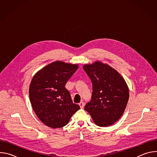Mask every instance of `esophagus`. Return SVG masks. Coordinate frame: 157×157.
I'll list each match as a JSON object with an SVG mask.
<instances>
[{"label":"esophagus","mask_w":157,"mask_h":157,"mask_svg":"<svg viewBox=\"0 0 157 157\" xmlns=\"http://www.w3.org/2000/svg\"><path fill=\"white\" fill-rule=\"evenodd\" d=\"M79 106H80V107H81V109H82V108L84 107V102H83L82 101L80 102L79 103Z\"/></svg>","instance_id":"34e87169"}]
</instances>
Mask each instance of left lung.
I'll return each mask as SVG.
<instances>
[{"label": "left lung", "instance_id": "1", "mask_svg": "<svg viewBox=\"0 0 157 157\" xmlns=\"http://www.w3.org/2000/svg\"><path fill=\"white\" fill-rule=\"evenodd\" d=\"M83 69L93 84L91 101L84 109L100 127L114 124L124 114L129 98L128 86L121 75L107 64L96 61Z\"/></svg>", "mask_w": 157, "mask_h": 157}]
</instances>
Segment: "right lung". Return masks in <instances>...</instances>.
I'll use <instances>...</instances> for the list:
<instances>
[{
  "label": "right lung",
  "instance_id": "right-lung-1",
  "mask_svg": "<svg viewBox=\"0 0 157 157\" xmlns=\"http://www.w3.org/2000/svg\"><path fill=\"white\" fill-rule=\"evenodd\" d=\"M78 68V64L56 61L33 76L29 87L30 101L35 114L47 126L53 128L65 126L80 109L65 88Z\"/></svg>",
  "mask_w": 157,
  "mask_h": 157
}]
</instances>
